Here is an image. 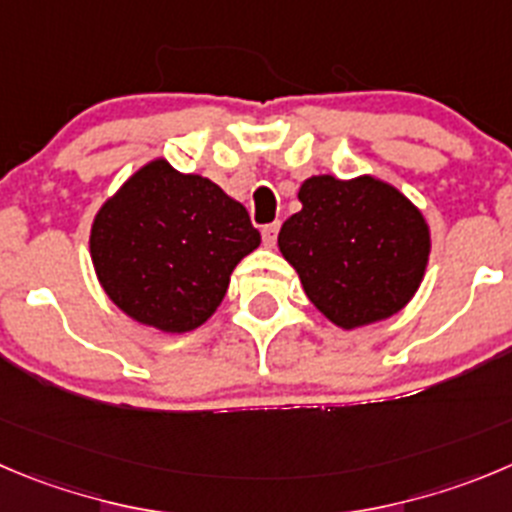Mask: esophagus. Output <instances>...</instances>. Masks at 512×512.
Wrapping results in <instances>:
<instances>
[{
  "mask_svg": "<svg viewBox=\"0 0 512 512\" xmlns=\"http://www.w3.org/2000/svg\"><path fill=\"white\" fill-rule=\"evenodd\" d=\"M278 232H280V222L265 224V227H262V242H265L267 247H275V242H278Z\"/></svg>",
  "mask_w": 512,
  "mask_h": 512,
  "instance_id": "esophagus-1",
  "label": "esophagus"
}]
</instances>
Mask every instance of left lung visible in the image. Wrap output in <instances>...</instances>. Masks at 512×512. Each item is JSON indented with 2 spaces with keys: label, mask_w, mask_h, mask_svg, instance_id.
<instances>
[{
  "label": "left lung",
  "mask_w": 512,
  "mask_h": 512,
  "mask_svg": "<svg viewBox=\"0 0 512 512\" xmlns=\"http://www.w3.org/2000/svg\"><path fill=\"white\" fill-rule=\"evenodd\" d=\"M303 204L278 245L310 303L338 328L399 313L417 293L429 260V227L399 189L374 176H310Z\"/></svg>",
  "instance_id": "1"
}]
</instances>
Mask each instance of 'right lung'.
<instances>
[{"instance_id": "obj_1", "label": "right lung", "mask_w": 512, "mask_h": 512, "mask_svg": "<svg viewBox=\"0 0 512 512\" xmlns=\"http://www.w3.org/2000/svg\"><path fill=\"white\" fill-rule=\"evenodd\" d=\"M260 245L240 202L156 159L98 209L90 257L105 295L143 326L186 333L222 303L237 262Z\"/></svg>"}]
</instances>
